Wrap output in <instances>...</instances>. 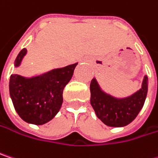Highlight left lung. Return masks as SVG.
Listing matches in <instances>:
<instances>
[{
    "instance_id": "left-lung-1",
    "label": "left lung",
    "mask_w": 158,
    "mask_h": 158,
    "mask_svg": "<svg viewBox=\"0 0 158 158\" xmlns=\"http://www.w3.org/2000/svg\"><path fill=\"white\" fill-rule=\"evenodd\" d=\"M148 79L145 76L141 88L126 98H116L102 90L94 78L90 83V104L97 117L108 127H120L133 121L142 109L148 89Z\"/></svg>"
}]
</instances>
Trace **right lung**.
Segmentation results:
<instances>
[{
    "mask_svg": "<svg viewBox=\"0 0 158 158\" xmlns=\"http://www.w3.org/2000/svg\"><path fill=\"white\" fill-rule=\"evenodd\" d=\"M26 53V49L20 51L14 61L15 68L22 64ZM77 65L78 62L53 69L31 78L12 74L9 83L10 96L21 118L34 125L50 121L61 108L63 89L72 78Z\"/></svg>",
    "mask_w": 158,
    "mask_h": 158,
    "instance_id": "1",
    "label": "right lung"
}]
</instances>
